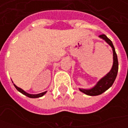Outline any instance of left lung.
<instances>
[{
	"mask_svg": "<svg viewBox=\"0 0 128 128\" xmlns=\"http://www.w3.org/2000/svg\"><path fill=\"white\" fill-rule=\"evenodd\" d=\"M99 37L104 40L112 49V52H113V64L112 68L110 72L106 74V76L102 78L99 81L97 82L96 86L90 89H82V88H79L80 91L82 92L85 93L86 95L90 96H99L104 92H106L108 89H109L111 86H112L113 82L116 80L117 75H118V56L116 52L115 48L113 46V44L110 40L106 36V35L102 34L99 36Z\"/></svg>",
	"mask_w": 128,
	"mask_h": 128,
	"instance_id": "obj_1",
	"label": "left lung"
}]
</instances>
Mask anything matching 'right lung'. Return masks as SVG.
Instances as JSON below:
<instances>
[{
	"mask_svg": "<svg viewBox=\"0 0 128 128\" xmlns=\"http://www.w3.org/2000/svg\"><path fill=\"white\" fill-rule=\"evenodd\" d=\"M14 85V86L16 87V88L20 92H21L22 94H23V95H25L26 96H27V97H28V98H40V97H42V96H43L47 92V91H46V92H41V93H39V94H29V93H28V92H26V91H24L22 89H21V88H18V86H16L15 84H13Z\"/></svg>",
	"mask_w": 128,
	"mask_h": 128,
	"instance_id": "obj_1",
	"label": "right lung"
}]
</instances>
